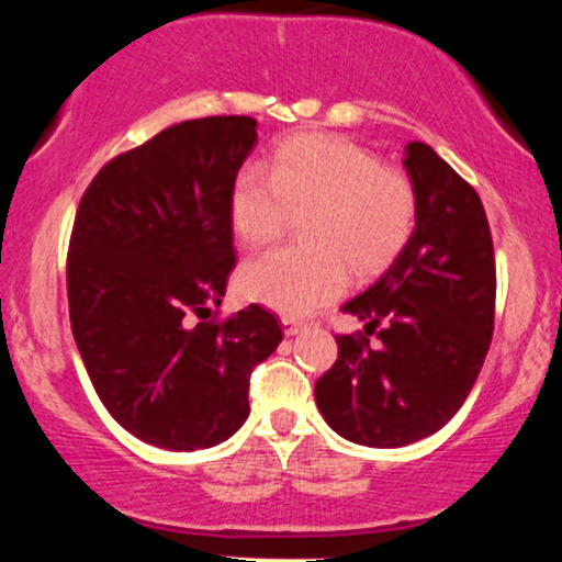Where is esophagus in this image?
Segmentation results:
<instances>
[{
	"instance_id": "obj_1",
	"label": "esophagus",
	"mask_w": 562,
	"mask_h": 562,
	"mask_svg": "<svg viewBox=\"0 0 562 562\" xmlns=\"http://www.w3.org/2000/svg\"><path fill=\"white\" fill-rule=\"evenodd\" d=\"M305 326L303 321H295V318H290V316H285L282 318V331H285V336H295V334H303L305 331Z\"/></svg>"
}]
</instances>
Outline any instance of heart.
I'll return each instance as SVG.
<instances>
[{"mask_svg":"<svg viewBox=\"0 0 562 562\" xmlns=\"http://www.w3.org/2000/svg\"><path fill=\"white\" fill-rule=\"evenodd\" d=\"M231 226L249 246L272 241L301 215L305 244L280 246L246 261L238 288L285 316H308L347 288V267L370 274L406 246L416 192L398 169L351 140L295 136L277 148L269 171L249 164L231 187Z\"/></svg>","mask_w":562,"mask_h":562,"instance_id":"obj_1","label":"heart"}]
</instances>
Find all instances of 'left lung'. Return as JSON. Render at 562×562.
I'll use <instances>...</instances> for the list:
<instances>
[{
	"label": "left lung",
	"instance_id": "1",
	"mask_svg": "<svg viewBox=\"0 0 562 562\" xmlns=\"http://www.w3.org/2000/svg\"><path fill=\"white\" fill-rule=\"evenodd\" d=\"M416 226L393 265L341 305L380 326L336 336L339 359L316 383L326 424L355 445L406 447L439 431L473 391L493 334L496 265L477 192L431 146H406Z\"/></svg>",
	"mask_w": 562,
	"mask_h": 562
}]
</instances>
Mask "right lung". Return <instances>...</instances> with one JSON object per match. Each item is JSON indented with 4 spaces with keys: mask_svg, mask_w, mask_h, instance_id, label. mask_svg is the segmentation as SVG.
Masks as SVG:
<instances>
[{
    "mask_svg": "<svg viewBox=\"0 0 562 562\" xmlns=\"http://www.w3.org/2000/svg\"><path fill=\"white\" fill-rule=\"evenodd\" d=\"M254 146V117L184 120L104 164L74 221V341L110 416L161 450L234 437L249 418L251 370L282 341L259 305L194 324L226 295L231 187Z\"/></svg>",
    "mask_w": 562,
    "mask_h": 562,
    "instance_id": "1",
    "label": "right lung"
}]
</instances>
